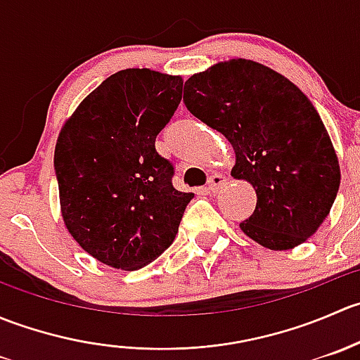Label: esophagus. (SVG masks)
<instances>
[{"instance_id": "1", "label": "esophagus", "mask_w": 360, "mask_h": 360, "mask_svg": "<svg viewBox=\"0 0 360 360\" xmlns=\"http://www.w3.org/2000/svg\"><path fill=\"white\" fill-rule=\"evenodd\" d=\"M224 183H226V177H224L223 174H212V176L209 177V184H207V188H209L210 193H216Z\"/></svg>"}]
</instances>
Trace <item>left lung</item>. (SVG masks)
Segmentation results:
<instances>
[{"instance_id":"obj_1","label":"left lung","mask_w":360,"mask_h":360,"mask_svg":"<svg viewBox=\"0 0 360 360\" xmlns=\"http://www.w3.org/2000/svg\"><path fill=\"white\" fill-rule=\"evenodd\" d=\"M188 111L223 134L235 150L231 176L256 190V209L240 228L271 250L303 244L328 217L340 188V163L321 116L285 76L231 59L184 83Z\"/></svg>"}]
</instances>
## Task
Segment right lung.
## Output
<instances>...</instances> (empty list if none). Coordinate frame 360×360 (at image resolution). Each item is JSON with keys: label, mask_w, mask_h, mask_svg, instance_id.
<instances>
[{"label": "right lung", "mask_w": 360, "mask_h": 360, "mask_svg": "<svg viewBox=\"0 0 360 360\" xmlns=\"http://www.w3.org/2000/svg\"><path fill=\"white\" fill-rule=\"evenodd\" d=\"M183 97V78L123 69L79 103L53 155L64 224L108 266L139 270L174 242L193 193L172 186L155 139Z\"/></svg>", "instance_id": "right-lung-1"}]
</instances>
